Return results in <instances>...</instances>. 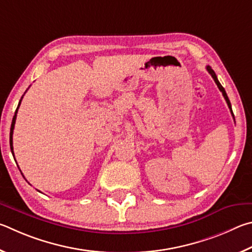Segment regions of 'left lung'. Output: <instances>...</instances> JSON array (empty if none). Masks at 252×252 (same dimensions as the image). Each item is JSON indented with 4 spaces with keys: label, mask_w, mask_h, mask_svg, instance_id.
<instances>
[{
    "label": "left lung",
    "mask_w": 252,
    "mask_h": 252,
    "mask_svg": "<svg viewBox=\"0 0 252 252\" xmlns=\"http://www.w3.org/2000/svg\"><path fill=\"white\" fill-rule=\"evenodd\" d=\"M207 70H208V73L211 75V77L214 78V81H215V83L217 84V86H218V88H219V91L222 93V95H223V97H224V99H226V101H227V104H228V107H229V109H230V112H231V115H232V117L235 118V115H233V113H232V108H231V104H230V100H229V98H228V96H227V93H226V91H224V88L221 86V84L219 83V81H218V78H217V75H216V73L214 72V69L210 67V66H207Z\"/></svg>",
    "instance_id": "left-lung-1"
}]
</instances>
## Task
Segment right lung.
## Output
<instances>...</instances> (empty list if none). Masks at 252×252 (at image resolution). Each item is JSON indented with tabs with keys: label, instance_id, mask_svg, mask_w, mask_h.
<instances>
[{
	"label": "right lung",
	"instance_id": "1",
	"mask_svg": "<svg viewBox=\"0 0 252 252\" xmlns=\"http://www.w3.org/2000/svg\"><path fill=\"white\" fill-rule=\"evenodd\" d=\"M22 98H23V97H22ZM22 98H21V100H22ZM21 100H20L19 105H17V108H16V110H15L14 116H13L12 125H11V130H10V147H11V152H12V154H13V156H14V152H13V129H14V125H15V121H16V114H17V109H19V107H20Z\"/></svg>",
	"mask_w": 252,
	"mask_h": 252
}]
</instances>
